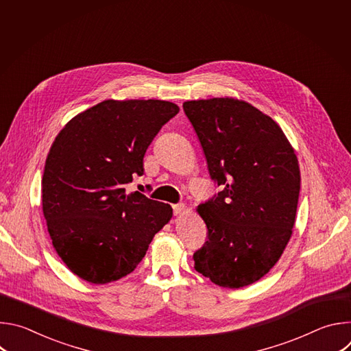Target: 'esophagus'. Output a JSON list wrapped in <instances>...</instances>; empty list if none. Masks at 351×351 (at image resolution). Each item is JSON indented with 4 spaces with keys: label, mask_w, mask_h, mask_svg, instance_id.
<instances>
[{
    "label": "esophagus",
    "mask_w": 351,
    "mask_h": 351,
    "mask_svg": "<svg viewBox=\"0 0 351 351\" xmlns=\"http://www.w3.org/2000/svg\"><path fill=\"white\" fill-rule=\"evenodd\" d=\"M172 208H173V214L176 217L186 213V206L184 204H175V206H172Z\"/></svg>",
    "instance_id": "1"
}]
</instances>
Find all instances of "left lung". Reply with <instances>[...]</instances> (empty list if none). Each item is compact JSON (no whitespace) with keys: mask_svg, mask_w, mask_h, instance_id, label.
Returning <instances> with one entry per match:
<instances>
[{"mask_svg":"<svg viewBox=\"0 0 351 351\" xmlns=\"http://www.w3.org/2000/svg\"><path fill=\"white\" fill-rule=\"evenodd\" d=\"M221 191L197 207L208 240L193 256L197 272L239 289L260 280L287 245L300 193V168L280 126L241 99L183 103Z\"/></svg>","mask_w":351,"mask_h":351,"instance_id":"obj_1","label":"left lung"}]
</instances>
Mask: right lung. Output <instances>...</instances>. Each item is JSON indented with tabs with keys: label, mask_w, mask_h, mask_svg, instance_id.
<instances>
[{
	"label": "right lung",
	"mask_w": 351,
	"mask_h": 351,
	"mask_svg": "<svg viewBox=\"0 0 351 351\" xmlns=\"http://www.w3.org/2000/svg\"><path fill=\"white\" fill-rule=\"evenodd\" d=\"M179 107L161 99H106L72 118L56 137L41 180L43 214L57 254L95 285L133 272L172 218L169 204L126 184Z\"/></svg>",
	"instance_id": "right-lung-1"
}]
</instances>
